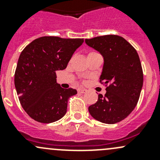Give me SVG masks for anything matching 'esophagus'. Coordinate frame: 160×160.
I'll list each match as a JSON object with an SVG mask.
<instances>
[{"mask_svg":"<svg viewBox=\"0 0 160 160\" xmlns=\"http://www.w3.org/2000/svg\"><path fill=\"white\" fill-rule=\"evenodd\" d=\"M77 91H78L79 93H84L87 92V90L83 89V88H80V89L77 90Z\"/></svg>","mask_w":160,"mask_h":160,"instance_id":"obj_1","label":"esophagus"}]
</instances>
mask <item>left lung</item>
I'll return each instance as SVG.
<instances>
[{
  "mask_svg": "<svg viewBox=\"0 0 160 160\" xmlns=\"http://www.w3.org/2000/svg\"><path fill=\"white\" fill-rule=\"evenodd\" d=\"M85 42L101 53L104 66L100 82L108 85L104 96L88 110L96 120L115 124L128 117L139 99L143 85V72L135 48L122 37L115 35L85 39Z\"/></svg>",
  "mask_w": 160,
  "mask_h": 160,
  "instance_id": "8db88e82",
  "label": "left lung"
}]
</instances>
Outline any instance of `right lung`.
Listing matches in <instances>:
<instances>
[{
  "label": "right lung",
  "mask_w": 160,
  "mask_h": 160,
  "mask_svg": "<svg viewBox=\"0 0 160 160\" xmlns=\"http://www.w3.org/2000/svg\"><path fill=\"white\" fill-rule=\"evenodd\" d=\"M83 38L40 37L19 56L14 73L18 99L25 112L41 123H52L67 113L69 98L77 90L63 89L56 83V71L67 68Z\"/></svg>",
  "instance_id": "1"
}]
</instances>
